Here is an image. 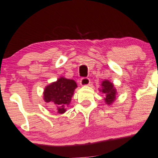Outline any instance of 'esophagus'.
I'll use <instances>...</instances> for the list:
<instances>
[{
    "instance_id": "obj_1",
    "label": "esophagus",
    "mask_w": 158,
    "mask_h": 158,
    "mask_svg": "<svg viewBox=\"0 0 158 158\" xmlns=\"http://www.w3.org/2000/svg\"><path fill=\"white\" fill-rule=\"evenodd\" d=\"M80 82V85L82 86H85V85H89L90 84V79L89 78H82L79 81Z\"/></svg>"
}]
</instances>
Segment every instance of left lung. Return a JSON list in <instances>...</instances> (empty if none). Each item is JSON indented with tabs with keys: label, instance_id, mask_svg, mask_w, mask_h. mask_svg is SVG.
<instances>
[{
	"label": "left lung",
	"instance_id": "8db88e82",
	"mask_svg": "<svg viewBox=\"0 0 158 158\" xmlns=\"http://www.w3.org/2000/svg\"><path fill=\"white\" fill-rule=\"evenodd\" d=\"M102 88L99 89V92L105 95L104 101L109 106H111L116 99L117 90L114 88V84L109 80H103L101 83Z\"/></svg>",
	"mask_w": 158,
	"mask_h": 158
}]
</instances>
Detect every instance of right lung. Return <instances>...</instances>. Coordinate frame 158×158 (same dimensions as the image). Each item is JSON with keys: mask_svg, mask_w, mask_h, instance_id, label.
<instances>
[{"mask_svg": "<svg viewBox=\"0 0 158 158\" xmlns=\"http://www.w3.org/2000/svg\"><path fill=\"white\" fill-rule=\"evenodd\" d=\"M76 88H77V84L73 79L62 76L46 86L44 100L46 102L53 104L58 114H63L66 111V107L71 102Z\"/></svg>", "mask_w": 158, "mask_h": 158, "instance_id": "right-lung-1", "label": "right lung"}]
</instances>
